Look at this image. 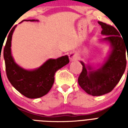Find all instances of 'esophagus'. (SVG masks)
Segmentation results:
<instances>
[{
    "label": "esophagus",
    "mask_w": 128,
    "mask_h": 128,
    "mask_svg": "<svg viewBox=\"0 0 128 128\" xmlns=\"http://www.w3.org/2000/svg\"><path fill=\"white\" fill-rule=\"evenodd\" d=\"M69 58H70V60H71V61H73V60H77L78 57H77V56H76V54H74V52H71L70 54V55H69Z\"/></svg>",
    "instance_id": "34e87169"
}]
</instances>
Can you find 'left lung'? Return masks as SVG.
Here are the masks:
<instances>
[{
  "label": "left lung",
  "mask_w": 128,
  "mask_h": 128,
  "mask_svg": "<svg viewBox=\"0 0 128 128\" xmlns=\"http://www.w3.org/2000/svg\"><path fill=\"white\" fill-rule=\"evenodd\" d=\"M98 24L102 28L101 34L106 36L102 40L110 43L112 51L105 63L97 70L80 62L83 67L78 80L80 87L93 96L109 93L120 82L126 67V52L128 48V43L120 36V31L102 22Z\"/></svg>",
  "instance_id": "obj_1"
}]
</instances>
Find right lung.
I'll list each match as a JSON object with an SVG mask.
<instances>
[{"mask_svg": "<svg viewBox=\"0 0 128 128\" xmlns=\"http://www.w3.org/2000/svg\"><path fill=\"white\" fill-rule=\"evenodd\" d=\"M24 20L38 21V20ZM16 26V25L9 33L4 48L3 56L7 78L13 87L21 94L31 99L38 98L50 91L54 84L56 72L68 64L70 60L68 56L66 55L57 59H49L35 70H28L21 68L16 64L11 54V40Z\"/></svg>", "mask_w": 128, "mask_h": 128, "instance_id": "obj_1", "label": "right lung"}]
</instances>
